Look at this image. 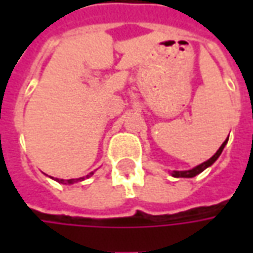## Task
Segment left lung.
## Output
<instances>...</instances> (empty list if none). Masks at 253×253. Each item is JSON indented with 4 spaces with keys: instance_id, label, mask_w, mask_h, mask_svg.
I'll list each match as a JSON object with an SVG mask.
<instances>
[{
    "instance_id": "8db88e82",
    "label": "left lung",
    "mask_w": 253,
    "mask_h": 253,
    "mask_svg": "<svg viewBox=\"0 0 253 253\" xmlns=\"http://www.w3.org/2000/svg\"><path fill=\"white\" fill-rule=\"evenodd\" d=\"M227 142H228V139L219 146V149L215 152V155H214L212 158H210L209 161H206L204 163H201V165H199V166H196V168H193V169H190V170H181V171H177V170H176V171H173V173H171V176H173V177H194V176L200 174L203 170L207 169L209 166H211L214 162L218 159L219 155H221V152H222V149H224V146L227 145Z\"/></svg>"
}]
</instances>
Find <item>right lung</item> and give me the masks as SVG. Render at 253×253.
Masks as SVG:
<instances>
[{"label":"right lung","instance_id":"right-lung-1","mask_svg":"<svg viewBox=\"0 0 253 253\" xmlns=\"http://www.w3.org/2000/svg\"><path fill=\"white\" fill-rule=\"evenodd\" d=\"M92 174V171L90 173V174H87L85 177H90ZM59 183H63V184H66V183H69V184H73V183H77V181H82V180H84V177H80V179H70V180H63V179H56Z\"/></svg>","mask_w":253,"mask_h":253}]
</instances>
